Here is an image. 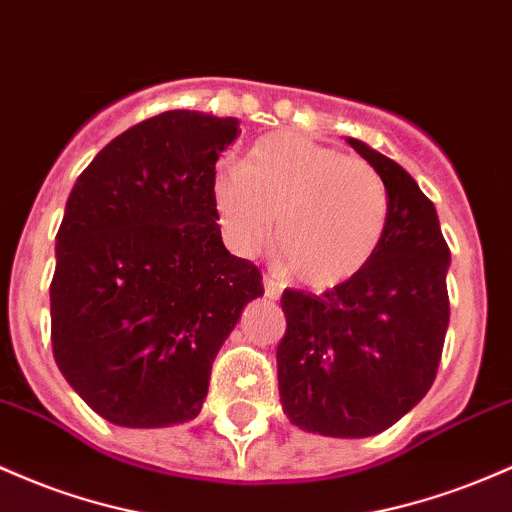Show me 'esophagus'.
Listing matches in <instances>:
<instances>
[{
    "instance_id": "obj_1",
    "label": "esophagus",
    "mask_w": 512,
    "mask_h": 512,
    "mask_svg": "<svg viewBox=\"0 0 512 512\" xmlns=\"http://www.w3.org/2000/svg\"><path fill=\"white\" fill-rule=\"evenodd\" d=\"M265 294H267V299H272V301L282 296V284H279L274 277H269V274H265Z\"/></svg>"
}]
</instances>
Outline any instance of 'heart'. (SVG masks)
Returning <instances> with one entry per match:
<instances>
[{"label":"heart","mask_w":512,"mask_h":512,"mask_svg":"<svg viewBox=\"0 0 512 512\" xmlns=\"http://www.w3.org/2000/svg\"><path fill=\"white\" fill-rule=\"evenodd\" d=\"M221 226L238 250H255L274 226V247L308 286L357 277L384 243L391 196L369 162L301 133H269L213 182Z\"/></svg>","instance_id":"obj_1"}]
</instances>
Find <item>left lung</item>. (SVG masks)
<instances>
[{
  "mask_svg": "<svg viewBox=\"0 0 512 512\" xmlns=\"http://www.w3.org/2000/svg\"><path fill=\"white\" fill-rule=\"evenodd\" d=\"M391 196L384 243L325 294L286 289L277 347L286 418L325 437H372L423 401L449 325V247L432 201L398 162L347 138Z\"/></svg>",
  "mask_w": 512,
  "mask_h": 512,
  "instance_id": "1",
  "label": "left lung"
}]
</instances>
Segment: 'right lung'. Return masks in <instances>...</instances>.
<instances>
[{
  "label": "right lung",
  "instance_id": "1",
  "mask_svg": "<svg viewBox=\"0 0 512 512\" xmlns=\"http://www.w3.org/2000/svg\"><path fill=\"white\" fill-rule=\"evenodd\" d=\"M238 119L165 111L87 165L55 235L50 342L84 403L121 428L199 415L260 269L221 240L213 182Z\"/></svg>",
  "mask_w": 512,
  "mask_h": 512
}]
</instances>
